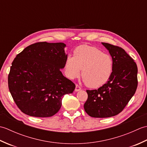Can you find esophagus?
I'll list each match as a JSON object with an SVG mask.
<instances>
[{"label": "esophagus", "instance_id": "1", "mask_svg": "<svg viewBox=\"0 0 147 147\" xmlns=\"http://www.w3.org/2000/svg\"><path fill=\"white\" fill-rule=\"evenodd\" d=\"M81 87L80 86H78V85H76V88H75V92H79L81 90Z\"/></svg>", "mask_w": 147, "mask_h": 147}]
</instances>
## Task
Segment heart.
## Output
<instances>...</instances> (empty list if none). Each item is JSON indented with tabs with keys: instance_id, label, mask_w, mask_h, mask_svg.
I'll use <instances>...</instances> for the list:
<instances>
[{
	"instance_id": "heart-1",
	"label": "heart",
	"mask_w": 147,
	"mask_h": 147,
	"mask_svg": "<svg viewBox=\"0 0 147 147\" xmlns=\"http://www.w3.org/2000/svg\"><path fill=\"white\" fill-rule=\"evenodd\" d=\"M114 62L109 54L98 49L83 45L74 51V56H68L65 62V72L70 79L78 77L82 69L83 82L90 88H98L110 79Z\"/></svg>"
}]
</instances>
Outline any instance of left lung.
Returning a JSON list of instances; mask_svg holds the SVG:
<instances>
[{"mask_svg": "<svg viewBox=\"0 0 147 147\" xmlns=\"http://www.w3.org/2000/svg\"><path fill=\"white\" fill-rule=\"evenodd\" d=\"M102 44L113 59V71L110 79L102 86L86 90L88 99L84 109L90 116L105 118L119 114L135 93L138 68L124 49L107 43Z\"/></svg>", "mask_w": 147, "mask_h": 147, "instance_id": "left-lung-1", "label": "left lung"}]
</instances>
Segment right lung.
<instances>
[{
    "label": "right lung",
    "mask_w": 147,
    "mask_h": 147,
    "mask_svg": "<svg viewBox=\"0 0 147 147\" xmlns=\"http://www.w3.org/2000/svg\"><path fill=\"white\" fill-rule=\"evenodd\" d=\"M64 43L38 42L16 55L8 76V86L18 108L30 116L51 117L61 107L62 99L75 85L63 76L67 54Z\"/></svg>",
    "instance_id": "right-lung-1"
}]
</instances>
